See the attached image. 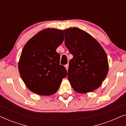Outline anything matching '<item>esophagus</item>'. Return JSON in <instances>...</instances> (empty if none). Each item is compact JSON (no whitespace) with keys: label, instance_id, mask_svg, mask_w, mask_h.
I'll return each mask as SVG.
<instances>
[{"label":"esophagus","instance_id":"34e87169","mask_svg":"<svg viewBox=\"0 0 126 126\" xmlns=\"http://www.w3.org/2000/svg\"><path fill=\"white\" fill-rule=\"evenodd\" d=\"M65 68L66 69V70H68V67H69V64H68H68H66V65H65Z\"/></svg>","mask_w":126,"mask_h":126}]
</instances>
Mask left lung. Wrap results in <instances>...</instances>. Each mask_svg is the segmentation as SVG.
Segmentation results:
<instances>
[{
    "label": "left lung",
    "instance_id": "1",
    "mask_svg": "<svg viewBox=\"0 0 126 126\" xmlns=\"http://www.w3.org/2000/svg\"><path fill=\"white\" fill-rule=\"evenodd\" d=\"M65 44L73 57L68 79L76 92L86 94L99 88L108 72L106 53L95 38L77 27L64 30Z\"/></svg>",
    "mask_w": 126,
    "mask_h": 126
}]
</instances>
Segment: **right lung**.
I'll return each instance as SVG.
<instances>
[{"mask_svg":"<svg viewBox=\"0 0 126 126\" xmlns=\"http://www.w3.org/2000/svg\"><path fill=\"white\" fill-rule=\"evenodd\" d=\"M63 39V30L47 28L25 44L18 69L24 83L32 92L42 96L54 94L67 76L66 68L60 64V56L56 51Z\"/></svg>","mask_w":126,"mask_h":126,"instance_id":"add662e5","label":"right lung"}]
</instances>
